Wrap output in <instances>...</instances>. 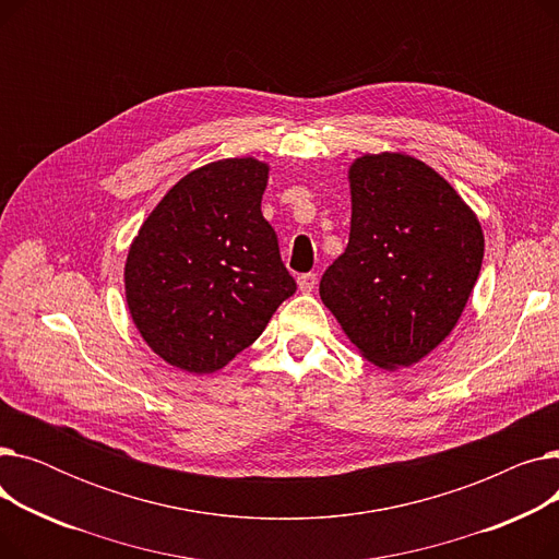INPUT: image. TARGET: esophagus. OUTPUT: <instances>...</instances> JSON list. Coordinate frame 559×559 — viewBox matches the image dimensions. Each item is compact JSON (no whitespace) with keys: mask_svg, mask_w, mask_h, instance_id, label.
<instances>
[{"mask_svg":"<svg viewBox=\"0 0 559 559\" xmlns=\"http://www.w3.org/2000/svg\"><path fill=\"white\" fill-rule=\"evenodd\" d=\"M297 285H299V289L301 292H312L314 289V285H317V274H301L299 278H297Z\"/></svg>","mask_w":559,"mask_h":559,"instance_id":"esophagus-1","label":"esophagus"}]
</instances>
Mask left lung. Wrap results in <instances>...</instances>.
Here are the masks:
<instances>
[{
	"mask_svg": "<svg viewBox=\"0 0 559 559\" xmlns=\"http://www.w3.org/2000/svg\"><path fill=\"white\" fill-rule=\"evenodd\" d=\"M348 186V245L319 297L362 358L409 367L457 324L480 274V222L444 176L401 152L356 158Z\"/></svg>",
	"mask_w": 559,
	"mask_h": 559,
	"instance_id": "8db88e82",
	"label": "left lung"
}]
</instances>
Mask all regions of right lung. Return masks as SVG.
<instances>
[{
	"mask_svg": "<svg viewBox=\"0 0 559 559\" xmlns=\"http://www.w3.org/2000/svg\"><path fill=\"white\" fill-rule=\"evenodd\" d=\"M267 179L270 165L255 158L192 169L133 238L127 306L167 365L197 376L226 367L297 292L260 211Z\"/></svg>",
	"mask_w": 559,
	"mask_h": 559,
	"instance_id": "right-lung-1",
	"label": "right lung"
}]
</instances>
